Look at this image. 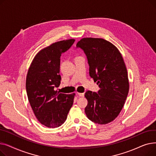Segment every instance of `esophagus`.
I'll list each match as a JSON object with an SVG mask.
<instances>
[{"label":"esophagus","mask_w":156,"mask_h":156,"mask_svg":"<svg viewBox=\"0 0 156 156\" xmlns=\"http://www.w3.org/2000/svg\"><path fill=\"white\" fill-rule=\"evenodd\" d=\"M78 95H80L81 97H83L85 96V94L84 93H78Z\"/></svg>","instance_id":"34e87169"}]
</instances>
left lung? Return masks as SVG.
<instances>
[{"label":"left lung","instance_id":"left-lung-1","mask_svg":"<svg viewBox=\"0 0 156 156\" xmlns=\"http://www.w3.org/2000/svg\"><path fill=\"white\" fill-rule=\"evenodd\" d=\"M87 55L89 74L101 88L87 91V118L105 125L115 119L123 108L129 91L126 65L118 48L103 38H83L76 44Z\"/></svg>","mask_w":156,"mask_h":156}]
</instances>
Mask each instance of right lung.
Instances as JSON below:
<instances>
[{
	"label": "right lung",
	"mask_w": 156,
	"mask_h": 156,
	"mask_svg": "<svg viewBox=\"0 0 156 156\" xmlns=\"http://www.w3.org/2000/svg\"><path fill=\"white\" fill-rule=\"evenodd\" d=\"M68 39L55 42L40 51L29 68L26 80L28 99L41 124L48 128L62 125L67 119L75 94L59 93L60 58L75 42Z\"/></svg>",
	"instance_id": "1"
}]
</instances>
